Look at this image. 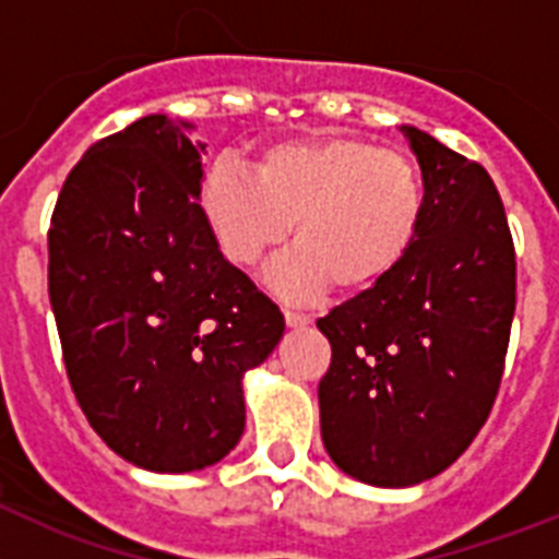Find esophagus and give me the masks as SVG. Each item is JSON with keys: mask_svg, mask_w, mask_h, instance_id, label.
<instances>
[{"mask_svg": "<svg viewBox=\"0 0 559 559\" xmlns=\"http://www.w3.org/2000/svg\"><path fill=\"white\" fill-rule=\"evenodd\" d=\"M283 313H285V324H288V328H308L310 324V316L302 313V310L285 308Z\"/></svg>", "mask_w": 559, "mask_h": 559, "instance_id": "esophagus-1", "label": "esophagus"}]
</instances>
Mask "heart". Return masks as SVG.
I'll use <instances>...</instances> for the list:
<instances>
[{"label": "heart", "instance_id": "heart-1", "mask_svg": "<svg viewBox=\"0 0 559 559\" xmlns=\"http://www.w3.org/2000/svg\"><path fill=\"white\" fill-rule=\"evenodd\" d=\"M199 206L221 254L254 269L294 235L274 285L308 299L333 285L367 294L406 263L426 224V181L397 147L347 133H316L265 145L251 176L215 165Z\"/></svg>", "mask_w": 559, "mask_h": 559}]
</instances>
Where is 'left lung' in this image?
<instances>
[{
    "label": "left lung",
    "instance_id": "8db88e82",
    "mask_svg": "<svg viewBox=\"0 0 559 559\" xmlns=\"http://www.w3.org/2000/svg\"><path fill=\"white\" fill-rule=\"evenodd\" d=\"M426 181V224L386 283L316 322L322 439L347 476L412 487L451 467L487 423L515 316V243L478 162L403 126Z\"/></svg>",
    "mask_w": 559,
    "mask_h": 559
}]
</instances>
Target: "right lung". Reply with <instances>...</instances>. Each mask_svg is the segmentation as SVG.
<instances>
[{
    "label": "right lung",
    "instance_id": "obj_1",
    "mask_svg": "<svg viewBox=\"0 0 559 559\" xmlns=\"http://www.w3.org/2000/svg\"><path fill=\"white\" fill-rule=\"evenodd\" d=\"M165 114L95 142L49 226V302L78 406L136 467L221 462L246 426L240 378L285 319L221 254L199 206L201 156Z\"/></svg>",
    "mask_w": 559,
    "mask_h": 559
}]
</instances>
